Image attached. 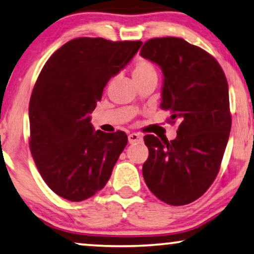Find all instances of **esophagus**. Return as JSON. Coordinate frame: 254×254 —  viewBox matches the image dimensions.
Returning a JSON list of instances; mask_svg holds the SVG:
<instances>
[{
	"mask_svg": "<svg viewBox=\"0 0 254 254\" xmlns=\"http://www.w3.org/2000/svg\"><path fill=\"white\" fill-rule=\"evenodd\" d=\"M128 142L129 143H136V142H142V135L137 133H131L128 135Z\"/></svg>",
	"mask_w": 254,
	"mask_h": 254,
	"instance_id": "1",
	"label": "esophagus"
}]
</instances>
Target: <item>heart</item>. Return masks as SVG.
<instances>
[{
  "instance_id": "1",
  "label": "heart",
  "mask_w": 254,
  "mask_h": 254,
  "mask_svg": "<svg viewBox=\"0 0 254 254\" xmlns=\"http://www.w3.org/2000/svg\"><path fill=\"white\" fill-rule=\"evenodd\" d=\"M134 78H143L149 77V76H157V69L151 61L147 59H137L134 64L133 70Z\"/></svg>"
}]
</instances>
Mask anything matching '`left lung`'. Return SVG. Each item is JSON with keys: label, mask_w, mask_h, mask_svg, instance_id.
Masks as SVG:
<instances>
[{"label": "left lung", "mask_w": 254, "mask_h": 254, "mask_svg": "<svg viewBox=\"0 0 254 254\" xmlns=\"http://www.w3.org/2000/svg\"><path fill=\"white\" fill-rule=\"evenodd\" d=\"M140 54L161 67V107L171 112L169 123H178L175 140L144 136L143 178L163 202L184 206L199 199L220 171L231 129L227 77L214 57L182 38H154Z\"/></svg>", "instance_id": "8db88e82"}]
</instances>
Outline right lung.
<instances>
[{"label": "right lung", "instance_id": "obj_1", "mask_svg": "<svg viewBox=\"0 0 254 254\" xmlns=\"http://www.w3.org/2000/svg\"><path fill=\"white\" fill-rule=\"evenodd\" d=\"M141 41L76 38L41 69L30 99V150L47 186L69 201L103 189L126 147L124 131L95 130L89 114Z\"/></svg>", "mask_w": 254, "mask_h": 254}]
</instances>
